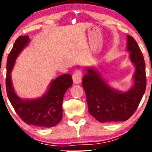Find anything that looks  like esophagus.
<instances>
[{
  "label": "esophagus",
  "instance_id": "obj_1",
  "mask_svg": "<svg viewBox=\"0 0 152 152\" xmlns=\"http://www.w3.org/2000/svg\"><path fill=\"white\" fill-rule=\"evenodd\" d=\"M72 78H73V81H74V83H76V84H78V83H81V79H82L81 71L79 70L75 71L74 74H73Z\"/></svg>",
  "mask_w": 152,
  "mask_h": 152
}]
</instances>
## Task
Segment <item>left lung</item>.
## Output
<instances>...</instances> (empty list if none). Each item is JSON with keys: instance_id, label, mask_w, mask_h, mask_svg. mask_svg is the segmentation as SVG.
Segmentation results:
<instances>
[{"instance_id": "obj_1", "label": "left lung", "mask_w": 152, "mask_h": 152, "mask_svg": "<svg viewBox=\"0 0 152 152\" xmlns=\"http://www.w3.org/2000/svg\"><path fill=\"white\" fill-rule=\"evenodd\" d=\"M126 47L130 61L135 67L134 84L129 90L121 91L113 88L96 68H85L87 72L82 79V86L88 112L102 123L126 121L135 112L145 92V61L137 43L129 35Z\"/></svg>"}]
</instances>
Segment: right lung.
Masks as SVG:
<instances>
[{
	"instance_id": "obj_1",
	"label": "right lung",
	"mask_w": 152,
	"mask_h": 152,
	"mask_svg": "<svg viewBox=\"0 0 152 152\" xmlns=\"http://www.w3.org/2000/svg\"><path fill=\"white\" fill-rule=\"evenodd\" d=\"M30 42L28 36L17 38L7 60L6 92L10 104L20 118L27 124L49 128L57 125L63 117L62 102L64 94L72 86L70 74H64L52 80L42 96L23 99L15 93L11 80V72L18 55Z\"/></svg>"
}]
</instances>
